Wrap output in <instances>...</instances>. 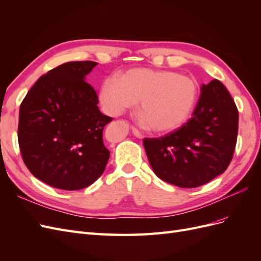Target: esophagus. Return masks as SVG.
I'll use <instances>...</instances> for the list:
<instances>
[{
    "instance_id": "1",
    "label": "esophagus",
    "mask_w": 261,
    "mask_h": 261,
    "mask_svg": "<svg viewBox=\"0 0 261 261\" xmlns=\"http://www.w3.org/2000/svg\"><path fill=\"white\" fill-rule=\"evenodd\" d=\"M133 134H134V135H135L137 138H144V135H143V134H141L137 128H135V127H133Z\"/></svg>"
}]
</instances>
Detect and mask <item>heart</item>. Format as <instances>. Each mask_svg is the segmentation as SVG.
<instances>
[{
    "mask_svg": "<svg viewBox=\"0 0 261 261\" xmlns=\"http://www.w3.org/2000/svg\"><path fill=\"white\" fill-rule=\"evenodd\" d=\"M198 83L170 70L134 68L122 78L109 76L99 99L106 112L120 115L140 100V121L152 132L176 129L191 116L198 100Z\"/></svg>",
    "mask_w": 261,
    "mask_h": 261,
    "instance_id": "b5f03b06",
    "label": "heart"
}]
</instances>
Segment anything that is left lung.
Segmentation results:
<instances>
[{"instance_id":"1","label":"left lung","mask_w":261,"mask_h":261,"mask_svg":"<svg viewBox=\"0 0 261 261\" xmlns=\"http://www.w3.org/2000/svg\"><path fill=\"white\" fill-rule=\"evenodd\" d=\"M239 111L218 80L201 86L191 120L159 138H145L144 147L154 174L178 187L208 183L230 165L238 140Z\"/></svg>"}]
</instances>
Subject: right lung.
Wrapping results in <instances>:
<instances>
[{"mask_svg":"<svg viewBox=\"0 0 261 261\" xmlns=\"http://www.w3.org/2000/svg\"><path fill=\"white\" fill-rule=\"evenodd\" d=\"M97 64L67 62L49 70L20 105L18 144L23 163L52 187L77 191L105 172L110 151L102 133L113 118L100 112L97 92L85 82Z\"/></svg>","mask_w":261,"mask_h":261,"instance_id":"obj_1","label":"right lung"}]
</instances>
